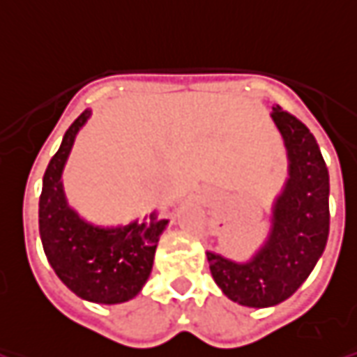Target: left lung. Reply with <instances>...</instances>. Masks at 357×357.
<instances>
[{"label": "left lung", "instance_id": "left-lung-1", "mask_svg": "<svg viewBox=\"0 0 357 357\" xmlns=\"http://www.w3.org/2000/svg\"><path fill=\"white\" fill-rule=\"evenodd\" d=\"M273 119L288 154V179L276 197L271 231L245 263L206 251L214 282L231 301L271 307L305 282L328 239V170L315 137L280 106Z\"/></svg>", "mask_w": 357, "mask_h": 357}]
</instances>
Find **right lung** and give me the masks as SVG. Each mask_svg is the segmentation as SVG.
I'll return each instance as SVG.
<instances>
[{
    "instance_id": "1",
    "label": "right lung",
    "mask_w": 357,
    "mask_h": 357,
    "mask_svg": "<svg viewBox=\"0 0 357 357\" xmlns=\"http://www.w3.org/2000/svg\"><path fill=\"white\" fill-rule=\"evenodd\" d=\"M91 118L84 109L66 131L50 160L38 203L42 248L59 280L79 298L94 303H123L149 280L154 251L168 220L151 213V222L102 228L83 220L67 204L61 174L79 129Z\"/></svg>"
}]
</instances>
